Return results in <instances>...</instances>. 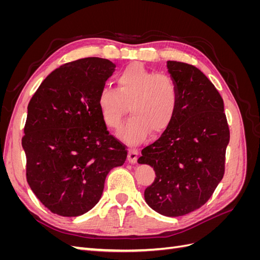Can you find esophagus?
Here are the masks:
<instances>
[{
    "label": "esophagus",
    "instance_id": "1",
    "mask_svg": "<svg viewBox=\"0 0 260 260\" xmlns=\"http://www.w3.org/2000/svg\"><path fill=\"white\" fill-rule=\"evenodd\" d=\"M138 151L136 148H129L128 151V161L131 164H136L137 159H138Z\"/></svg>",
    "mask_w": 260,
    "mask_h": 260
}]
</instances>
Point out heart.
Instances as JSON below:
<instances>
[{
    "label": "heart",
    "mask_w": 260,
    "mask_h": 260,
    "mask_svg": "<svg viewBox=\"0 0 260 260\" xmlns=\"http://www.w3.org/2000/svg\"><path fill=\"white\" fill-rule=\"evenodd\" d=\"M117 90L102 89L98 105L103 121L116 129L130 106L132 117L118 132L124 142L138 144L153 131H166L175 119L179 93L175 80L167 74H156L140 62L125 67L118 75Z\"/></svg>",
    "instance_id": "b5f03b06"
}]
</instances>
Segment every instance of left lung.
Here are the masks:
<instances>
[{"label": "left lung", "mask_w": 260, "mask_h": 260, "mask_svg": "<svg viewBox=\"0 0 260 260\" xmlns=\"http://www.w3.org/2000/svg\"><path fill=\"white\" fill-rule=\"evenodd\" d=\"M167 68L179 93L175 119L138 162L156 174L144 192L147 205L179 217L202 207L222 180L230 131L223 100L208 78L185 62L168 60Z\"/></svg>", "instance_id": "1"}]
</instances>
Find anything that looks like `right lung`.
<instances>
[{
	"mask_svg": "<svg viewBox=\"0 0 260 260\" xmlns=\"http://www.w3.org/2000/svg\"><path fill=\"white\" fill-rule=\"evenodd\" d=\"M115 68L99 57L67 62L45 78L29 102L21 140L27 182L54 214L77 217L92 209L108 172L127 158L98 105Z\"/></svg>",
	"mask_w": 260,
	"mask_h": 260,
	"instance_id": "obj_1",
	"label": "right lung"
}]
</instances>
